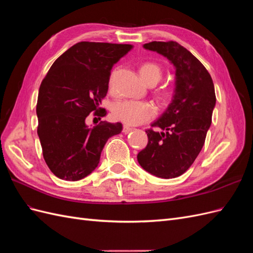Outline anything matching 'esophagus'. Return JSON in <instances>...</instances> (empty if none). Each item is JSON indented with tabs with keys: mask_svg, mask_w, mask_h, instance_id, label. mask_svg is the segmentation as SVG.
<instances>
[{
	"mask_svg": "<svg viewBox=\"0 0 253 253\" xmlns=\"http://www.w3.org/2000/svg\"><path fill=\"white\" fill-rule=\"evenodd\" d=\"M132 128L133 127H131L128 125H124V129H122V132H124V133H128L129 131H132Z\"/></svg>",
	"mask_w": 253,
	"mask_h": 253,
	"instance_id": "1",
	"label": "esophagus"
}]
</instances>
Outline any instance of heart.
<instances>
[{
    "mask_svg": "<svg viewBox=\"0 0 253 253\" xmlns=\"http://www.w3.org/2000/svg\"><path fill=\"white\" fill-rule=\"evenodd\" d=\"M139 73L148 83L158 82L163 76V70L155 62H144L139 67ZM114 85V72L110 76L109 87ZM165 95H168L166 93ZM112 113L115 119L127 125H140L152 119L156 115V108L149 101L134 99H118L112 104Z\"/></svg>",
    "mask_w": 253,
    "mask_h": 253,
    "instance_id": "heart-1",
    "label": "heart"
}]
</instances>
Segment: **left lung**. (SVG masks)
Segmentation results:
<instances>
[{
	"label": "left lung",
	"mask_w": 253,
	"mask_h": 253,
	"mask_svg": "<svg viewBox=\"0 0 253 253\" xmlns=\"http://www.w3.org/2000/svg\"><path fill=\"white\" fill-rule=\"evenodd\" d=\"M143 47L162 53L174 64L176 88L167 111L145 129L148 144L137 160L157 177L175 178L189 169L202 151L216 101L214 84L201 61L179 43L153 41Z\"/></svg>",
	"instance_id": "8db88e82"
}]
</instances>
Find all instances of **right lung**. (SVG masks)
Masks as SVG:
<instances>
[{
	"instance_id": "1",
	"label": "right lung",
	"mask_w": 253,
	"mask_h": 253,
	"mask_svg": "<svg viewBox=\"0 0 253 253\" xmlns=\"http://www.w3.org/2000/svg\"><path fill=\"white\" fill-rule=\"evenodd\" d=\"M131 44L79 42L62 53L41 82L37 102L38 136L49 170L60 179L76 181L93 172L110 137L122 131L120 122L85 119L104 117L100 108L108 94L113 65Z\"/></svg>"
}]
</instances>
